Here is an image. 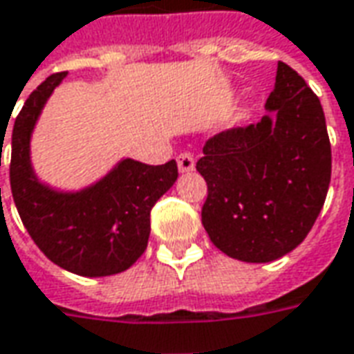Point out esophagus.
Returning a JSON list of instances; mask_svg holds the SVG:
<instances>
[{"label": "esophagus", "mask_w": 354, "mask_h": 354, "mask_svg": "<svg viewBox=\"0 0 354 354\" xmlns=\"http://www.w3.org/2000/svg\"><path fill=\"white\" fill-rule=\"evenodd\" d=\"M176 160L180 172H192V170L195 169V159L192 153H180L176 157Z\"/></svg>", "instance_id": "esophagus-1"}]
</instances>
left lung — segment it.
<instances>
[{"mask_svg":"<svg viewBox=\"0 0 354 354\" xmlns=\"http://www.w3.org/2000/svg\"><path fill=\"white\" fill-rule=\"evenodd\" d=\"M197 170L209 187L203 226L222 253L243 263L288 254L313 228L332 178L320 100L280 61L266 115L211 138Z\"/></svg>","mask_w":354,"mask_h":354,"instance_id":"left-lung-1","label":"left lung"}]
</instances>
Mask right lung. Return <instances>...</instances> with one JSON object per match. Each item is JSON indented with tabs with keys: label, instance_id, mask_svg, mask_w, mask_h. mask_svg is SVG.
Returning a JSON list of instances; mask_svg holds the SVG:
<instances>
[{
	"label": "right lung",
	"instance_id": "obj_1",
	"mask_svg": "<svg viewBox=\"0 0 354 354\" xmlns=\"http://www.w3.org/2000/svg\"><path fill=\"white\" fill-rule=\"evenodd\" d=\"M65 76L57 73L46 78L15 118L11 192L24 228L51 263L78 276H111L130 268L145 251L153 205L176 182V160L153 167L122 159L95 184L78 192L44 184L32 169V132Z\"/></svg>",
	"mask_w": 354,
	"mask_h": 354
}]
</instances>
